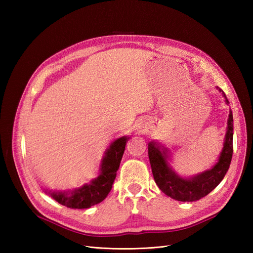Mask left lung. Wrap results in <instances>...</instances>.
<instances>
[{"label":"left lung","mask_w":253,"mask_h":253,"mask_svg":"<svg viewBox=\"0 0 253 253\" xmlns=\"http://www.w3.org/2000/svg\"><path fill=\"white\" fill-rule=\"evenodd\" d=\"M217 88L219 91H223V89L219 87ZM223 94L226 98L224 91ZM226 102L229 103L227 98ZM148 153L154 180L165 194L179 202H195L201 200L218 186V183L223 180L229 167H230L233 154L232 112L230 111V114H229L223 151L220 153L218 162L210 170L197 174L194 177L181 178L180 176L175 174L168 165L166 148H162L155 141H151L148 147Z\"/></svg>","instance_id":"left-lung-1"}]
</instances>
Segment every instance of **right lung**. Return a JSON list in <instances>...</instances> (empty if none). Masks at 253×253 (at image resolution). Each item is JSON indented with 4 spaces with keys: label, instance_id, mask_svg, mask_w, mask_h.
<instances>
[{
    "label": "right lung",
    "instance_id": "add662e5",
    "mask_svg": "<svg viewBox=\"0 0 253 253\" xmlns=\"http://www.w3.org/2000/svg\"><path fill=\"white\" fill-rule=\"evenodd\" d=\"M127 137H121L115 140L106 151L101 164V172L89 185L75 190L71 193L50 192L53 200L71 209H87L89 207L101 203L108 196L113 182L116 178L122 155L125 153Z\"/></svg>",
    "mask_w": 253,
    "mask_h": 253
}]
</instances>
